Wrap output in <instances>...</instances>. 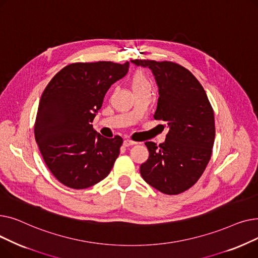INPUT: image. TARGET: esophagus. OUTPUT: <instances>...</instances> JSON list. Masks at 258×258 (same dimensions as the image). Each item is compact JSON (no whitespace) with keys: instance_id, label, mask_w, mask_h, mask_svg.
I'll return each mask as SVG.
<instances>
[{"instance_id":"1","label":"esophagus","mask_w":258,"mask_h":258,"mask_svg":"<svg viewBox=\"0 0 258 258\" xmlns=\"http://www.w3.org/2000/svg\"><path fill=\"white\" fill-rule=\"evenodd\" d=\"M136 144H138V143L135 142V141H132V140H130V139H125V140L123 141V145H124L125 147H127V146H133V145H136Z\"/></svg>"}]
</instances>
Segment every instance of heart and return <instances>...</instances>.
<instances>
[{
    "label": "heart",
    "instance_id": "heart-1",
    "mask_svg": "<svg viewBox=\"0 0 258 258\" xmlns=\"http://www.w3.org/2000/svg\"><path fill=\"white\" fill-rule=\"evenodd\" d=\"M132 86H133V90L141 89V88H151V83L142 72H137L133 76Z\"/></svg>",
    "mask_w": 258,
    "mask_h": 258
}]
</instances>
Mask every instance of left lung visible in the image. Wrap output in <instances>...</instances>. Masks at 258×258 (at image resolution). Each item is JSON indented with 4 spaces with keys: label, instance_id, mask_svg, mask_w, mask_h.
Segmentation results:
<instances>
[{
    "label": "left lung",
    "instance_id": "1",
    "mask_svg": "<svg viewBox=\"0 0 258 258\" xmlns=\"http://www.w3.org/2000/svg\"><path fill=\"white\" fill-rule=\"evenodd\" d=\"M132 62L148 68L155 76L159 98L154 118L165 121L168 127L164 143L145 142L150 157L140 173L157 190L179 195L198 182L211 158L213 110L204 88L184 67L171 61Z\"/></svg>",
    "mask_w": 258,
    "mask_h": 258
}]
</instances>
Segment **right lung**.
I'll list each match as a JSON object with an SVG mask.
<instances>
[{"label": "right lung", "mask_w": 258, "mask_h": 258, "mask_svg": "<svg viewBox=\"0 0 258 258\" xmlns=\"http://www.w3.org/2000/svg\"><path fill=\"white\" fill-rule=\"evenodd\" d=\"M130 62H76L54 76L40 97L35 141L61 184L85 189L103 180L120 153L122 138L108 139L91 124L104 95L128 71Z\"/></svg>", "instance_id": "obj_1"}]
</instances>
